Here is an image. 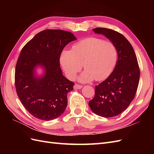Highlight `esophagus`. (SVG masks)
I'll use <instances>...</instances> for the list:
<instances>
[{"instance_id":"esophagus-1","label":"esophagus","mask_w":154,"mask_h":154,"mask_svg":"<svg viewBox=\"0 0 154 154\" xmlns=\"http://www.w3.org/2000/svg\"><path fill=\"white\" fill-rule=\"evenodd\" d=\"M74 88H75V89H80V88H82V85H79V84H77V83H76V84L74 85Z\"/></svg>"}]
</instances>
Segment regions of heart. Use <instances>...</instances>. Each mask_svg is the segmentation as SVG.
I'll list each match as a JSON object with an SVG mask.
<instances>
[{"instance_id":"b5f03b06","label":"heart","mask_w":154,"mask_h":154,"mask_svg":"<svg viewBox=\"0 0 154 154\" xmlns=\"http://www.w3.org/2000/svg\"><path fill=\"white\" fill-rule=\"evenodd\" d=\"M118 59L116 45L110 41L88 38L74 44L71 50L64 49L60 54V64L66 76L73 80L82 68L86 71L80 80L87 82L105 80L113 71Z\"/></svg>"}]
</instances>
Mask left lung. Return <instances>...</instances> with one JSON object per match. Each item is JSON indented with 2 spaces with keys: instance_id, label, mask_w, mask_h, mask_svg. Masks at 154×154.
<instances>
[{
  "instance_id": "left-lung-1",
  "label": "left lung",
  "mask_w": 154,
  "mask_h": 154,
  "mask_svg": "<svg viewBox=\"0 0 154 154\" xmlns=\"http://www.w3.org/2000/svg\"><path fill=\"white\" fill-rule=\"evenodd\" d=\"M95 33L109 38L118 51V61L110 76L95 86V96L88 102L93 112L112 118L127 109L134 100L139 85L140 69L136 53L128 40L114 30L97 27Z\"/></svg>"
}]
</instances>
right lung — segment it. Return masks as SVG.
Returning a JSON list of instances; mask_svg holds the SVG:
<instances>
[{
	"mask_svg": "<svg viewBox=\"0 0 154 154\" xmlns=\"http://www.w3.org/2000/svg\"><path fill=\"white\" fill-rule=\"evenodd\" d=\"M76 40L71 32L45 29L22 48L15 67V88L22 104L35 118L52 120L66 110L67 94L74 83L63 76L60 57L63 48ZM38 64L45 69L41 78L34 74Z\"/></svg>",
	"mask_w": 154,
	"mask_h": 154,
	"instance_id": "1",
	"label": "right lung"
}]
</instances>
